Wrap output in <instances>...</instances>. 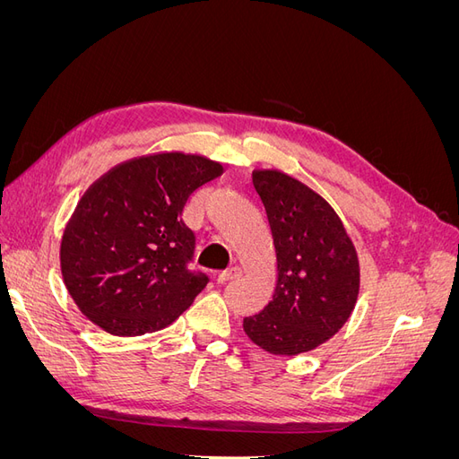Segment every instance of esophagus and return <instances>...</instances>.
I'll return each mask as SVG.
<instances>
[{
  "label": "esophagus",
  "mask_w": 459,
  "mask_h": 459,
  "mask_svg": "<svg viewBox=\"0 0 459 459\" xmlns=\"http://www.w3.org/2000/svg\"><path fill=\"white\" fill-rule=\"evenodd\" d=\"M235 277H239V268H228L221 273H218V283H226V281H231L235 280Z\"/></svg>",
  "instance_id": "34e87169"
}]
</instances>
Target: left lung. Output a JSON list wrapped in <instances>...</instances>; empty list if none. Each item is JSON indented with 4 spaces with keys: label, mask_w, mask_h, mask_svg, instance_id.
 <instances>
[{
    "label": "left lung",
    "mask_w": 459,
    "mask_h": 459,
    "mask_svg": "<svg viewBox=\"0 0 459 459\" xmlns=\"http://www.w3.org/2000/svg\"><path fill=\"white\" fill-rule=\"evenodd\" d=\"M277 258L273 297L243 319L245 335L273 356L310 352L349 322L359 290L356 247L317 191L281 170H253Z\"/></svg>",
    "instance_id": "8db88e82"
}]
</instances>
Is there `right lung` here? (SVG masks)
<instances>
[{
	"mask_svg": "<svg viewBox=\"0 0 459 459\" xmlns=\"http://www.w3.org/2000/svg\"><path fill=\"white\" fill-rule=\"evenodd\" d=\"M224 166L164 151L117 164L78 201L61 239L63 281L78 310L117 337L164 329L204 289L187 262L195 235L182 211Z\"/></svg>",
	"mask_w": 459,
	"mask_h": 459,
	"instance_id": "obj_1",
	"label": "right lung"
}]
</instances>
